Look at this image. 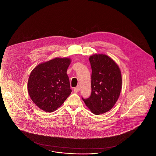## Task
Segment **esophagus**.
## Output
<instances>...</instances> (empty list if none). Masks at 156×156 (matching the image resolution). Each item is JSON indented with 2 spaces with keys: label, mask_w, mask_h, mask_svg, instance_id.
<instances>
[{
  "label": "esophagus",
  "mask_w": 156,
  "mask_h": 156,
  "mask_svg": "<svg viewBox=\"0 0 156 156\" xmlns=\"http://www.w3.org/2000/svg\"><path fill=\"white\" fill-rule=\"evenodd\" d=\"M80 90V86H77L74 89V93H76L79 92Z\"/></svg>",
  "instance_id": "34e87169"
}]
</instances>
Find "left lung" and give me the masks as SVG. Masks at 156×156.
I'll return each mask as SVG.
<instances>
[{"label": "left lung", "instance_id": "obj_1", "mask_svg": "<svg viewBox=\"0 0 156 156\" xmlns=\"http://www.w3.org/2000/svg\"><path fill=\"white\" fill-rule=\"evenodd\" d=\"M91 67V93L82 98L90 111L95 115L105 113L113 108L119 97L122 80L119 67L105 54L90 56Z\"/></svg>", "mask_w": 156, "mask_h": 156}]
</instances>
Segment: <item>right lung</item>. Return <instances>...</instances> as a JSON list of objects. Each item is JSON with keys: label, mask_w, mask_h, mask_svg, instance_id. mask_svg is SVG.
<instances>
[{"label": "right lung", "mask_w": 156, "mask_h": 156, "mask_svg": "<svg viewBox=\"0 0 156 156\" xmlns=\"http://www.w3.org/2000/svg\"><path fill=\"white\" fill-rule=\"evenodd\" d=\"M70 58H55L36 66L28 78V94L39 109L53 112L71 94L67 70Z\"/></svg>", "instance_id": "1"}]
</instances>
